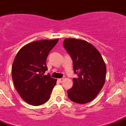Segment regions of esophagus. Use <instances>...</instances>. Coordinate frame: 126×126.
<instances>
[{
	"instance_id": "34e87169",
	"label": "esophagus",
	"mask_w": 126,
	"mask_h": 126,
	"mask_svg": "<svg viewBox=\"0 0 126 126\" xmlns=\"http://www.w3.org/2000/svg\"><path fill=\"white\" fill-rule=\"evenodd\" d=\"M63 80H64V79L63 78H61V79H58V81H59V82H62L63 81Z\"/></svg>"
}]
</instances>
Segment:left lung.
Segmentation results:
<instances>
[{"label": "left lung", "instance_id": "1", "mask_svg": "<svg viewBox=\"0 0 126 126\" xmlns=\"http://www.w3.org/2000/svg\"><path fill=\"white\" fill-rule=\"evenodd\" d=\"M63 46L70 55L75 73L73 86L68 97L79 104L88 103L96 98L105 82L106 67L98 51L86 41L67 38Z\"/></svg>", "mask_w": 126, "mask_h": 126}]
</instances>
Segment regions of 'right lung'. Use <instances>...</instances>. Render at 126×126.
I'll use <instances>...</instances> for the list:
<instances>
[{
	"instance_id": "add662e5",
	"label": "right lung",
	"mask_w": 126,
	"mask_h": 126,
	"mask_svg": "<svg viewBox=\"0 0 126 126\" xmlns=\"http://www.w3.org/2000/svg\"><path fill=\"white\" fill-rule=\"evenodd\" d=\"M40 40L27 44L19 50L12 67V80L21 98L29 104L40 106L50 98L51 93L57 80L47 70L46 59L58 42Z\"/></svg>"
}]
</instances>
